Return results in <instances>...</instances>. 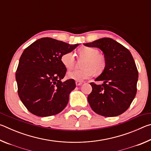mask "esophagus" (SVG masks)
Returning a JSON list of instances; mask_svg holds the SVG:
<instances>
[{
	"instance_id": "34e87169",
	"label": "esophagus",
	"mask_w": 151,
	"mask_h": 151,
	"mask_svg": "<svg viewBox=\"0 0 151 151\" xmlns=\"http://www.w3.org/2000/svg\"><path fill=\"white\" fill-rule=\"evenodd\" d=\"M76 86H80V85H81L82 84H83V82H81V81H76Z\"/></svg>"
}]
</instances>
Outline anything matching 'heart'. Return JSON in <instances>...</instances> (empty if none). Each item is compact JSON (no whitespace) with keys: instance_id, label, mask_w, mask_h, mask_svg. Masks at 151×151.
<instances>
[{"instance_id":"heart-1","label":"heart","mask_w":151,"mask_h":151,"mask_svg":"<svg viewBox=\"0 0 151 151\" xmlns=\"http://www.w3.org/2000/svg\"><path fill=\"white\" fill-rule=\"evenodd\" d=\"M79 57L83 61L82 66L84 68L75 70L67 73V77L76 81H83L93 76L94 72L100 74L105 68L106 62L104 58L99 54L96 48L84 47L78 50ZM61 63L68 70H71L75 65V58L72 52H66L61 57Z\"/></svg>"}]
</instances>
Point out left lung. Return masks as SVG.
Masks as SVG:
<instances>
[{
    "mask_svg": "<svg viewBox=\"0 0 151 151\" xmlns=\"http://www.w3.org/2000/svg\"><path fill=\"white\" fill-rule=\"evenodd\" d=\"M103 51L106 65L103 72L91 83L93 91L88 101L94 112L106 117L116 116L131 105L137 94L139 73L130 51L111 38L84 44Z\"/></svg>",
    "mask_w": 151,
    "mask_h": 151,
    "instance_id": "8db88e82",
    "label": "left lung"
}]
</instances>
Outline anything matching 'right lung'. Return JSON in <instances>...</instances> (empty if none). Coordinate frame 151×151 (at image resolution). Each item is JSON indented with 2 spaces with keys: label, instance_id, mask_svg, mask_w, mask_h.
Masks as SVG:
<instances>
[{
  "label": "right lung",
  "instance_id": "obj_1",
  "mask_svg": "<svg viewBox=\"0 0 151 151\" xmlns=\"http://www.w3.org/2000/svg\"><path fill=\"white\" fill-rule=\"evenodd\" d=\"M78 45L45 37L25 48L16 71V81L19 98L32 114L55 115L67 105L69 94L76 84L73 79L61 81L66 68L60 58Z\"/></svg>",
  "mask_w": 151,
  "mask_h": 151
}]
</instances>
